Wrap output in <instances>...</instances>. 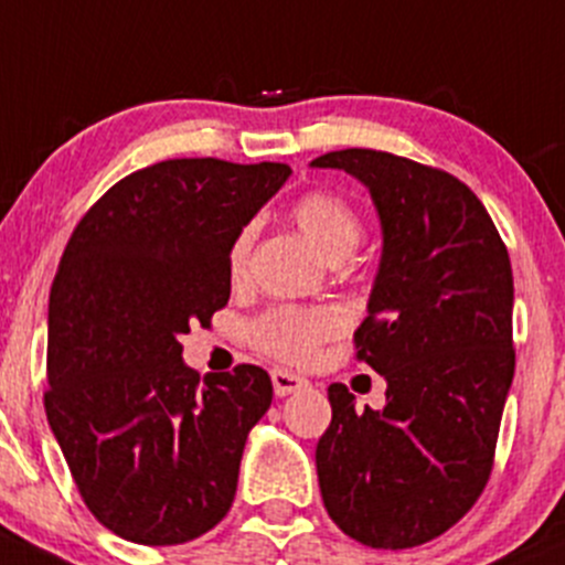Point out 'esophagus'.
<instances>
[{
    "mask_svg": "<svg viewBox=\"0 0 565 565\" xmlns=\"http://www.w3.org/2000/svg\"><path fill=\"white\" fill-rule=\"evenodd\" d=\"M270 379H273V390H276L278 397L284 395H292V392H300L308 387V382L298 373H289V371H281V367H276V371H270Z\"/></svg>",
    "mask_w": 565,
    "mask_h": 565,
    "instance_id": "34e87169",
    "label": "esophagus"
}]
</instances>
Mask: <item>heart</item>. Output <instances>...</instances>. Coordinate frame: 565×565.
Here are the masks:
<instances>
[{"label":"heart","instance_id":"b5f03b06","mask_svg":"<svg viewBox=\"0 0 565 565\" xmlns=\"http://www.w3.org/2000/svg\"><path fill=\"white\" fill-rule=\"evenodd\" d=\"M292 218L298 222L302 233L308 235V241L332 263L349 257L362 241V222L358 211L347 200L332 192H324V189L300 194L292 205ZM252 241L254 227H243L235 235L233 246H230L227 270L233 281L246 273ZM338 330H341V317L332 308L281 306L267 311L254 324L252 335L254 343L270 354V358L302 365V362L313 360L319 347L335 335Z\"/></svg>","mask_w":565,"mask_h":565}]
</instances>
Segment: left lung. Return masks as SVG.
Listing matches in <instances>:
<instances>
[{"label":"left lung","instance_id":"obj_1","mask_svg":"<svg viewBox=\"0 0 565 565\" xmlns=\"http://www.w3.org/2000/svg\"><path fill=\"white\" fill-rule=\"evenodd\" d=\"M311 168L343 170L371 192L382 259L354 332L382 373V412L330 384L332 423L317 444L319 490L347 536L376 550L441 536L482 495L514 379V278L477 194L444 170L373 148Z\"/></svg>","mask_w":565,"mask_h":565}]
</instances>
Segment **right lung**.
<instances>
[{
    "label": "right lung",
    "mask_w": 565,
    "mask_h": 565,
    "mask_svg": "<svg viewBox=\"0 0 565 565\" xmlns=\"http://www.w3.org/2000/svg\"><path fill=\"white\" fill-rule=\"evenodd\" d=\"M289 173L157 162L110 186L64 248L47 302V425L88 512L127 542H192L233 507L270 376L237 365L200 379L181 335L227 306L230 246Z\"/></svg>",
    "instance_id": "right-lung-1"
}]
</instances>
